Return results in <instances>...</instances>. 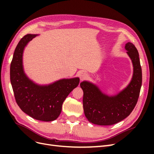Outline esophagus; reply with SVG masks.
Masks as SVG:
<instances>
[{"mask_svg":"<svg viewBox=\"0 0 154 154\" xmlns=\"http://www.w3.org/2000/svg\"><path fill=\"white\" fill-rule=\"evenodd\" d=\"M87 76H88L87 73L85 72H82L80 74V80H81V81L84 80L85 79H86V78H87Z\"/></svg>","mask_w":154,"mask_h":154,"instance_id":"esophagus-1","label":"esophagus"}]
</instances>
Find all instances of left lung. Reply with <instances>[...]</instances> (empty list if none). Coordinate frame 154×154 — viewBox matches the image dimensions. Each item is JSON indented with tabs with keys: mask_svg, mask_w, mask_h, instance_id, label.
I'll use <instances>...</instances> for the list:
<instances>
[{
	"mask_svg": "<svg viewBox=\"0 0 154 154\" xmlns=\"http://www.w3.org/2000/svg\"><path fill=\"white\" fill-rule=\"evenodd\" d=\"M125 49L132 60L134 72L132 80L117 95L109 96L102 92L96 85L87 81L80 87L83 91V105L88 122L98 125H111L123 120L136 106L142 85V70L137 49L130 42Z\"/></svg>",
	"mask_w": 154,
	"mask_h": 154,
	"instance_id": "8db88e82",
	"label": "left lung"
}]
</instances>
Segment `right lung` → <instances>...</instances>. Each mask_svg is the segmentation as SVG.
I'll list each match as a JSON object with an SVG mask.
<instances>
[{"label":"right lung","instance_id":"obj_1","mask_svg":"<svg viewBox=\"0 0 154 154\" xmlns=\"http://www.w3.org/2000/svg\"><path fill=\"white\" fill-rule=\"evenodd\" d=\"M36 36L27 34L17 45L10 66V80L20 109L35 119L51 122L58 118L64 100L78 85L80 79H62L48 85H37L29 80L23 69L22 56L26 45Z\"/></svg>","mask_w":154,"mask_h":154}]
</instances>
